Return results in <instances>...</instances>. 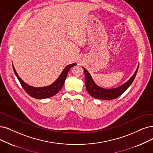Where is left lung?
<instances>
[{"instance_id": "8db88e82", "label": "left lung", "mask_w": 153, "mask_h": 153, "mask_svg": "<svg viewBox=\"0 0 153 153\" xmlns=\"http://www.w3.org/2000/svg\"><path fill=\"white\" fill-rule=\"evenodd\" d=\"M82 68L85 71V83L88 93L95 99L108 100L117 99L130 87L136 76L139 66L136 71L134 72V75L130 78L129 80L118 87L108 89L100 87L97 85L94 81L90 73L84 67H82Z\"/></svg>"}]
</instances>
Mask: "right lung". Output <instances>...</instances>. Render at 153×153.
Returning <instances> with one entry per match:
<instances>
[{
	"label": "right lung",
	"instance_id": "right-lung-1",
	"mask_svg": "<svg viewBox=\"0 0 153 153\" xmlns=\"http://www.w3.org/2000/svg\"><path fill=\"white\" fill-rule=\"evenodd\" d=\"M75 65H76V63H72L67 65L64 68L63 71L61 73V74L59 75V76L56 80L50 85L42 87H35L30 86V85L27 84L22 80L19 77V75L17 74V73L16 72L14 66L13 64V70L15 75H16L17 79L21 83L24 90H25L27 94H28V95H29L30 97L37 99H48V98H50L54 96V95H56L58 91L62 88L66 78L67 74H68L70 69Z\"/></svg>",
	"mask_w": 153,
	"mask_h": 153
}]
</instances>
